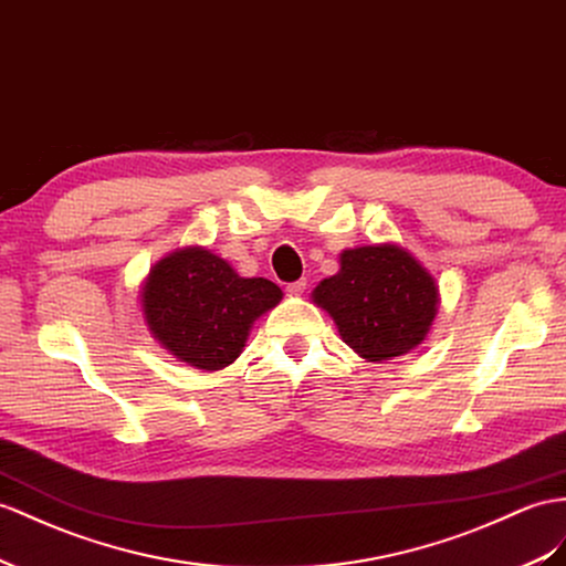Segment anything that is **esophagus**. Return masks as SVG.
<instances>
[{
	"mask_svg": "<svg viewBox=\"0 0 566 566\" xmlns=\"http://www.w3.org/2000/svg\"><path fill=\"white\" fill-rule=\"evenodd\" d=\"M306 292V280H296V282H289L286 284V294L289 296H301Z\"/></svg>",
	"mask_w": 566,
	"mask_h": 566,
	"instance_id": "obj_1",
	"label": "esophagus"
}]
</instances>
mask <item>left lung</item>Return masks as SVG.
<instances>
[{
  "instance_id": "8db88e82",
  "label": "left lung",
  "mask_w": 566,
  "mask_h": 566,
  "mask_svg": "<svg viewBox=\"0 0 566 566\" xmlns=\"http://www.w3.org/2000/svg\"><path fill=\"white\" fill-rule=\"evenodd\" d=\"M339 260V272L315 286L313 301L358 356L389 360L426 339L438 284L411 253L380 243L344 251Z\"/></svg>"
}]
</instances>
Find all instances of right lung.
<instances>
[{"mask_svg":"<svg viewBox=\"0 0 566 566\" xmlns=\"http://www.w3.org/2000/svg\"><path fill=\"white\" fill-rule=\"evenodd\" d=\"M282 298L265 277H239L206 249L163 258L143 286V313L155 339L184 364L220 370L237 360L249 329Z\"/></svg>","mask_w":566,"mask_h":566,"instance_id":"add662e5","label":"right lung"}]
</instances>
